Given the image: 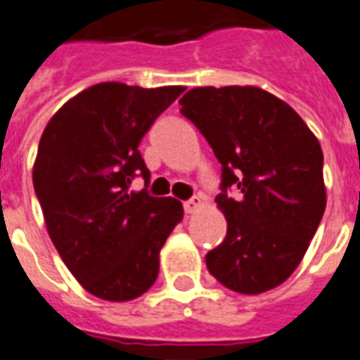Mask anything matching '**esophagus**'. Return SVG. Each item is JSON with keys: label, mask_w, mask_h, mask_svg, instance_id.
Returning a JSON list of instances; mask_svg holds the SVG:
<instances>
[{"label": "esophagus", "mask_w": 360, "mask_h": 360, "mask_svg": "<svg viewBox=\"0 0 360 360\" xmlns=\"http://www.w3.org/2000/svg\"><path fill=\"white\" fill-rule=\"evenodd\" d=\"M201 205H202V199L199 195H195V197H191L190 201L184 202V210H186L188 214H191V212H195Z\"/></svg>", "instance_id": "34e87169"}]
</instances>
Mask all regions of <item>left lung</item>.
<instances>
[{
	"label": "left lung",
	"mask_w": 360,
	"mask_h": 360,
	"mask_svg": "<svg viewBox=\"0 0 360 360\" xmlns=\"http://www.w3.org/2000/svg\"><path fill=\"white\" fill-rule=\"evenodd\" d=\"M180 106L221 165L216 202L228 233L205 256L210 275L235 292L271 290L298 267L324 214L319 140L258 87H197Z\"/></svg>",
	"instance_id": "1"
}]
</instances>
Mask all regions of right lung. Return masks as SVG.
I'll return each instance as SVG.
<instances>
[{"instance_id":"right-lung-1","label":"right lung","mask_w":360,"mask_h":360,"mask_svg":"<svg viewBox=\"0 0 360 360\" xmlns=\"http://www.w3.org/2000/svg\"><path fill=\"white\" fill-rule=\"evenodd\" d=\"M184 87L106 81L68 100L39 140L34 190L47 231L85 290L108 302L139 298L159 273V250L182 220V202L129 192L150 184L139 146Z\"/></svg>"}]
</instances>
